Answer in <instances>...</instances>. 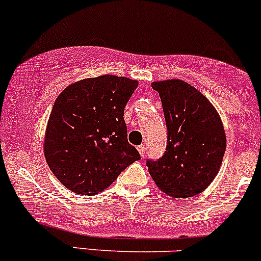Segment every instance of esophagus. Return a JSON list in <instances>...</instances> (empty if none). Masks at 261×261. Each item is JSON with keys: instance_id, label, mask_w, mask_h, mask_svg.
Wrapping results in <instances>:
<instances>
[{"instance_id": "34e87169", "label": "esophagus", "mask_w": 261, "mask_h": 261, "mask_svg": "<svg viewBox=\"0 0 261 261\" xmlns=\"http://www.w3.org/2000/svg\"><path fill=\"white\" fill-rule=\"evenodd\" d=\"M137 149H139V153L141 154V156H143L144 153H146V144L142 143L141 146L137 147Z\"/></svg>"}]
</instances>
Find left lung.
Wrapping results in <instances>:
<instances>
[{
  "mask_svg": "<svg viewBox=\"0 0 261 261\" xmlns=\"http://www.w3.org/2000/svg\"><path fill=\"white\" fill-rule=\"evenodd\" d=\"M152 87L161 96L168 143L156 161L147 166L159 190L174 198L203 192L212 184L226 149L220 115L198 90L182 80L156 81Z\"/></svg>",
  "mask_w": 261,
  "mask_h": 261,
  "instance_id": "left-lung-1",
  "label": "left lung"
}]
</instances>
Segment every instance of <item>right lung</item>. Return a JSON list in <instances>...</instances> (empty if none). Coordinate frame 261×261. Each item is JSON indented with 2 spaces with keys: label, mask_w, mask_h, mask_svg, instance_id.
<instances>
[{
  "label": "right lung",
  "mask_w": 261,
  "mask_h": 261,
  "mask_svg": "<svg viewBox=\"0 0 261 261\" xmlns=\"http://www.w3.org/2000/svg\"><path fill=\"white\" fill-rule=\"evenodd\" d=\"M136 80L115 75L69 85L53 105L43 152L55 176L79 194L102 192L140 161L127 141L124 109Z\"/></svg>",
  "instance_id": "right-lung-1"
}]
</instances>
